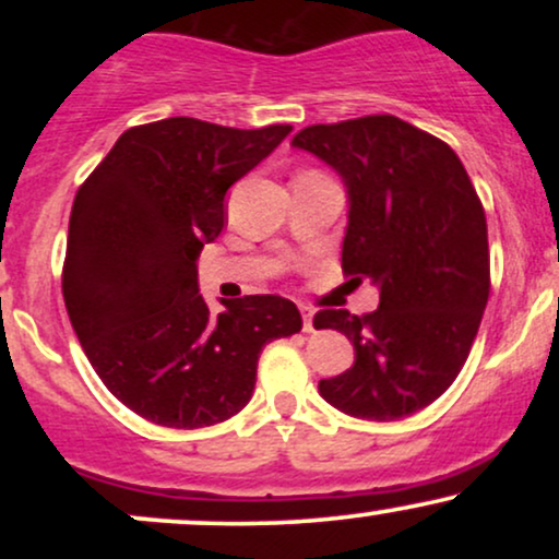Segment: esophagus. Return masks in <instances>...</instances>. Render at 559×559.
<instances>
[{
    "mask_svg": "<svg viewBox=\"0 0 559 559\" xmlns=\"http://www.w3.org/2000/svg\"><path fill=\"white\" fill-rule=\"evenodd\" d=\"M299 310H301V323H305V331L307 333L316 331V310L307 305H299Z\"/></svg>",
    "mask_w": 559,
    "mask_h": 559,
    "instance_id": "34e87169",
    "label": "esophagus"
}]
</instances>
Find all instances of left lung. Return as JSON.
<instances>
[{
  "mask_svg": "<svg viewBox=\"0 0 559 559\" xmlns=\"http://www.w3.org/2000/svg\"><path fill=\"white\" fill-rule=\"evenodd\" d=\"M292 146L342 176V271L381 294L362 318L316 316V329L355 346V365L320 381V396L352 418H407L439 400L471 355L491 288L484 204L452 146L394 115L307 126Z\"/></svg>",
  "mask_w": 559,
  "mask_h": 559,
  "instance_id": "obj_1",
  "label": "left lung"
}]
</instances>
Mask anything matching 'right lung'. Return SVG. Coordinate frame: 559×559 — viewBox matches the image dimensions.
Listing matches in <instances>:
<instances>
[{"instance_id":"add662e5","label":"right lung","mask_w":559,"mask_h":559,"mask_svg":"<svg viewBox=\"0 0 559 559\" xmlns=\"http://www.w3.org/2000/svg\"><path fill=\"white\" fill-rule=\"evenodd\" d=\"M292 126L254 131L197 118L128 128L75 194L62 297L107 389L165 428H207L252 400L262 346L301 331L275 294L213 312L197 258L226 226V191Z\"/></svg>"}]
</instances>
